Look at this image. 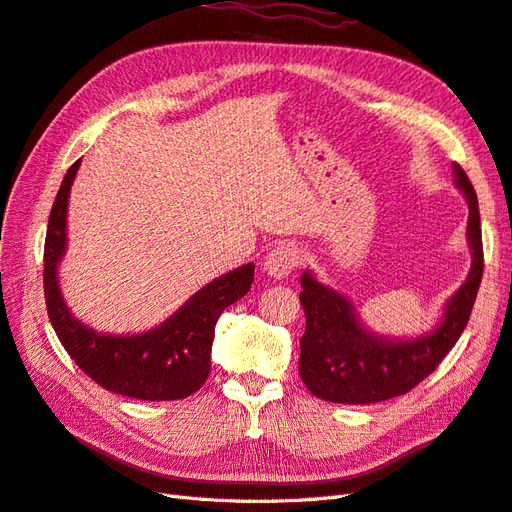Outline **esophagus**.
<instances>
[{"mask_svg": "<svg viewBox=\"0 0 512 512\" xmlns=\"http://www.w3.org/2000/svg\"><path fill=\"white\" fill-rule=\"evenodd\" d=\"M301 262V250L292 243L275 245L273 250L265 258V271L271 275L273 280H284L294 269L299 267Z\"/></svg>", "mask_w": 512, "mask_h": 512, "instance_id": "34e87169", "label": "esophagus"}]
</instances>
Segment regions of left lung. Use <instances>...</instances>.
<instances>
[{
  "instance_id": "obj_1",
  "label": "left lung",
  "mask_w": 512,
  "mask_h": 512,
  "mask_svg": "<svg viewBox=\"0 0 512 512\" xmlns=\"http://www.w3.org/2000/svg\"><path fill=\"white\" fill-rule=\"evenodd\" d=\"M457 188L470 205L468 241L472 269L468 280L446 303L436 331L425 337L386 339L363 329L342 294L322 286L312 273L301 277L305 333L301 337L299 374L309 393L333 404H376L412 391L436 369L466 329L483 280V235L478 200L459 164H453Z\"/></svg>"
}]
</instances>
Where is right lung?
I'll return each instance as SVG.
<instances>
[{"label": "right lung", "mask_w": 512, "mask_h": 512, "mask_svg": "<svg viewBox=\"0 0 512 512\" xmlns=\"http://www.w3.org/2000/svg\"><path fill=\"white\" fill-rule=\"evenodd\" d=\"M81 160L61 181L44 241V299L53 329L70 359L102 389L145 401L183 399L205 384L215 322L252 288L254 262L200 288L160 327L138 335H104L76 320L61 297L57 265L66 252L68 196Z\"/></svg>", "instance_id": "right-lung-1"}]
</instances>
